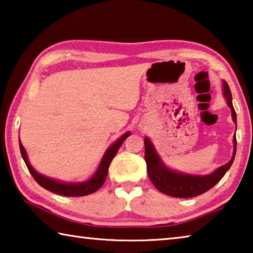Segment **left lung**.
I'll return each mask as SVG.
<instances>
[{
	"label": "left lung",
	"instance_id": "1",
	"mask_svg": "<svg viewBox=\"0 0 253 253\" xmlns=\"http://www.w3.org/2000/svg\"><path fill=\"white\" fill-rule=\"evenodd\" d=\"M223 95L226 99V104L231 108L233 122L237 124V114H235L232 105V93H231L229 84L225 81H223ZM144 143L145 161H146L149 179L158 191L173 196V198H194V196L203 194L210 188H212L228 172L234 161L235 152H237V138L234 135L233 155L230 162L209 175H188L175 172V170L166 168L147 137L144 139Z\"/></svg>",
	"mask_w": 253,
	"mask_h": 253
}]
</instances>
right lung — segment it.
I'll use <instances>...</instances> for the list:
<instances>
[{"mask_svg": "<svg viewBox=\"0 0 253 253\" xmlns=\"http://www.w3.org/2000/svg\"><path fill=\"white\" fill-rule=\"evenodd\" d=\"M129 135L130 132L127 131L126 134H124L121 138L117 139L116 142L107 149L99 166H98L96 173L92 175L91 178H89L88 181L83 182V183H62V182L55 181V179H52L50 177L43 176V175L38 173L37 170L30 165V162L27 156V152H25L23 145L21 144V142H19V144H20L21 155L23 157L25 165H27L29 172L31 173L33 178L36 179L39 185L45 188V190L53 192L55 194H60L63 196H84V195L93 193V192H96L98 188H100L102 186V184H104L106 181L107 174H108V169L111 161H113V158L115 156H116L118 149L122 146L124 140H125Z\"/></svg>", "mask_w": 253, "mask_h": 253, "instance_id": "1", "label": "right lung"}]
</instances>
